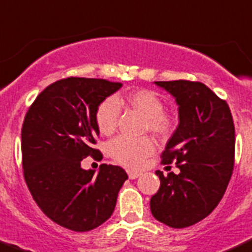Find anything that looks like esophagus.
Listing matches in <instances>:
<instances>
[{
  "instance_id": "obj_1",
  "label": "esophagus",
  "mask_w": 252,
  "mask_h": 252,
  "mask_svg": "<svg viewBox=\"0 0 252 252\" xmlns=\"http://www.w3.org/2000/svg\"><path fill=\"white\" fill-rule=\"evenodd\" d=\"M140 175H142V173H139V171H133V170L128 171L129 179H137L138 176H140Z\"/></svg>"
}]
</instances>
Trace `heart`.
I'll return each instance as SVG.
<instances>
[{
  "instance_id": "obj_1",
  "label": "heart",
  "mask_w": 252,
  "mask_h": 252,
  "mask_svg": "<svg viewBox=\"0 0 252 252\" xmlns=\"http://www.w3.org/2000/svg\"><path fill=\"white\" fill-rule=\"evenodd\" d=\"M121 107L137 109L145 117V128L158 137H166L175 128V118L164 112V100L155 92L139 89L130 93L117 94L114 98L103 100L95 112V123L104 135H110L118 126ZM155 144L149 137L114 138L108 144V152L115 161L131 169L142 166L145 159L153 154Z\"/></svg>"
}]
</instances>
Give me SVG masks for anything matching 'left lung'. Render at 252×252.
<instances>
[{
  "label": "left lung",
  "mask_w": 252,
  "mask_h": 252,
  "mask_svg": "<svg viewBox=\"0 0 252 252\" xmlns=\"http://www.w3.org/2000/svg\"><path fill=\"white\" fill-rule=\"evenodd\" d=\"M155 84L179 104V126L161 153V164L175 163L180 173L155 171L160 188L150 210L158 221L183 229L205 219L226 191L235 161L234 121L226 100L200 82Z\"/></svg>",
  "instance_id": "1"
}]
</instances>
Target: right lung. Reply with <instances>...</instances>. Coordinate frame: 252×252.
<instances>
[{
    "instance_id": "obj_1",
    "label": "right lung",
    "mask_w": 252,
    "mask_h": 252,
    "mask_svg": "<svg viewBox=\"0 0 252 252\" xmlns=\"http://www.w3.org/2000/svg\"><path fill=\"white\" fill-rule=\"evenodd\" d=\"M123 86L99 78L69 77L49 84L26 113L21 130L26 184L52 221L73 231H89L107 221L128 175L102 164L84 170L87 157L102 160L94 148L99 137L95 112Z\"/></svg>"
}]
</instances>
